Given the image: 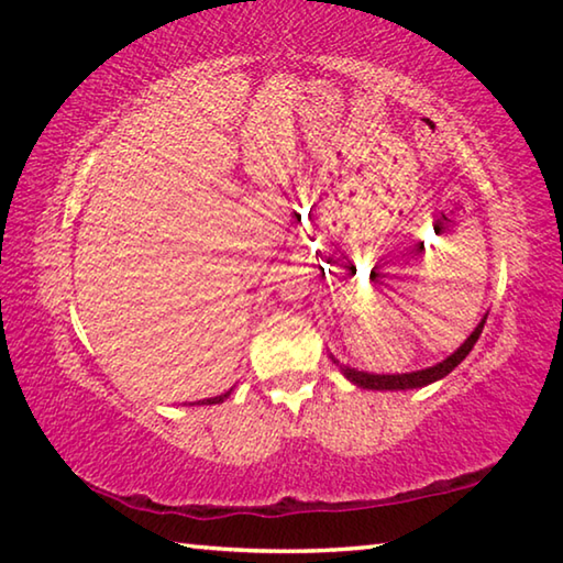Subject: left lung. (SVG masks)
Returning <instances> with one entry per match:
<instances>
[{
	"mask_svg": "<svg viewBox=\"0 0 563 563\" xmlns=\"http://www.w3.org/2000/svg\"><path fill=\"white\" fill-rule=\"evenodd\" d=\"M483 325H485V318L478 323V328L468 335V341H465L459 350H455L453 355H449L443 363L433 365V367H427V369H417V373H405V375H369V373H360V369L355 367H345L341 365L343 375L353 382V385L363 387V389H413V387H427L431 385V382H437L441 377H446L453 367H459L465 355L471 353L473 345L478 343V338L483 333ZM333 363H338V360L333 357Z\"/></svg>",
	"mask_w": 563,
	"mask_h": 563,
	"instance_id": "8db88e82",
	"label": "left lung"
}]
</instances>
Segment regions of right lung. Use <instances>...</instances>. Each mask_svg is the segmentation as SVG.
I'll list each match as a JSON object with an SVG mask.
<instances>
[{
  "instance_id": "obj_1",
  "label": "right lung",
  "mask_w": 563,
  "mask_h": 563,
  "mask_svg": "<svg viewBox=\"0 0 563 563\" xmlns=\"http://www.w3.org/2000/svg\"><path fill=\"white\" fill-rule=\"evenodd\" d=\"M232 391V389H230ZM230 391H225V395H218V397H210V399H203L200 405H220V401H225L230 397Z\"/></svg>"
}]
</instances>
